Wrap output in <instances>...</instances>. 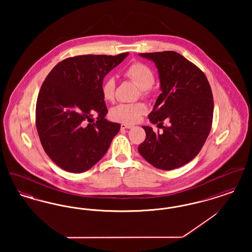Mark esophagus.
<instances>
[{
  "instance_id": "1",
  "label": "esophagus",
  "mask_w": 252,
  "mask_h": 252,
  "mask_svg": "<svg viewBox=\"0 0 252 252\" xmlns=\"http://www.w3.org/2000/svg\"><path fill=\"white\" fill-rule=\"evenodd\" d=\"M134 126H132V125H127V124H122L121 125V128L122 129H129V128H132Z\"/></svg>"
}]
</instances>
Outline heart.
<instances>
[{
    "label": "heart",
    "mask_w": 252,
    "mask_h": 252,
    "mask_svg": "<svg viewBox=\"0 0 252 252\" xmlns=\"http://www.w3.org/2000/svg\"><path fill=\"white\" fill-rule=\"evenodd\" d=\"M123 74L126 78L133 81L140 87V92L143 96H148L152 92V85L155 81L153 71L143 62H133L126 66ZM101 92L104 99L108 102H114L116 97V81L112 76L104 79ZM147 112L146 105L142 102L133 104H119L109 110V118L112 121L132 125L142 119L143 115Z\"/></svg>",
    "instance_id": "obj_1"
}]
</instances>
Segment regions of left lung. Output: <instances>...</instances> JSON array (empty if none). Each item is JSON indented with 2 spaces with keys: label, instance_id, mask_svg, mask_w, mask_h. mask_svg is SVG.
<instances>
[{
  "label": "left lung",
  "instance_id": "8db88e82",
  "mask_svg": "<svg viewBox=\"0 0 252 252\" xmlns=\"http://www.w3.org/2000/svg\"><path fill=\"white\" fill-rule=\"evenodd\" d=\"M156 65L161 94L148 115L162 132L144 126L145 140L138 150L151 165L173 170L191 161L212 128L214 98L204 72L174 51L139 54ZM167 120V126L163 122Z\"/></svg>",
  "mask_w": 252,
  "mask_h": 252
}]
</instances>
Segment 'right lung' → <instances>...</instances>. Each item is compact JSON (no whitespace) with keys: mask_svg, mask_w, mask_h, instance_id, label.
Segmentation results:
<instances>
[{"mask_svg":"<svg viewBox=\"0 0 252 252\" xmlns=\"http://www.w3.org/2000/svg\"><path fill=\"white\" fill-rule=\"evenodd\" d=\"M128 53L69 58L49 72L37 96L36 126L50 158L71 173L93 167L107 153L121 126L105 118L104 77ZM95 114L97 121L92 123Z\"/></svg>","mask_w":252,"mask_h":252,"instance_id":"obj_1","label":"right lung"}]
</instances>
